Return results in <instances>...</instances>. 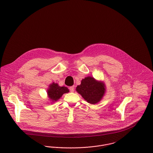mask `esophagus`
I'll list each match as a JSON object with an SVG mask.
<instances>
[{
    "label": "esophagus",
    "mask_w": 153,
    "mask_h": 153,
    "mask_svg": "<svg viewBox=\"0 0 153 153\" xmlns=\"http://www.w3.org/2000/svg\"><path fill=\"white\" fill-rule=\"evenodd\" d=\"M69 91H70L71 92H72L74 91V86L70 87L69 88Z\"/></svg>",
    "instance_id": "obj_1"
}]
</instances>
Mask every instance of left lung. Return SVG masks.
I'll return each mask as SVG.
<instances>
[{
    "mask_svg": "<svg viewBox=\"0 0 153 153\" xmlns=\"http://www.w3.org/2000/svg\"><path fill=\"white\" fill-rule=\"evenodd\" d=\"M88 102L95 104L99 102L105 93V85L97 81L94 78L88 76L83 79L80 85L76 88Z\"/></svg>",
    "mask_w": 153,
    "mask_h": 153,
    "instance_id": "1",
    "label": "left lung"
}]
</instances>
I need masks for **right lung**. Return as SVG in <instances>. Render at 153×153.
<instances>
[{"label":"right lung","instance_id":"add662e5","mask_svg":"<svg viewBox=\"0 0 153 153\" xmlns=\"http://www.w3.org/2000/svg\"><path fill=\"white\" fill-rule=\"evenodd\" d=\"M69 91V89L65 87H59L57 84L53 83L49 86L48 94L52 101H56L59 99L64 94L67 93Z\"/></svg>","mask_w":153,"mask_h":153}]
</instances>
